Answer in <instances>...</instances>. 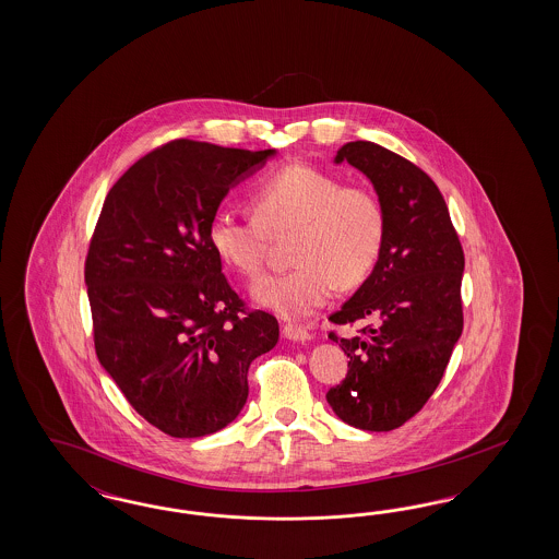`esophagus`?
Listing matches in <instances>:
<instances>
[{"instance_id": "34e87169", "label": "esophagus", "mask_w": 559, "mask_h": 559, "mask_svg": "<svg viewBox=\"0 0 559 559\" xmlns=\"http://www.w3.org/2000/svg\"><path fill=\"white\" fill-rule=\"evenodd\" d=\"M283 336L287 340H293V342H307V340H311V334L301 325H297V323H285L283 325Z\"/></svg>"}]
</instances>
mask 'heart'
<instances>
[{
    "instance_id": "b5f03b06",
    "label": "heart",
    "mask_w": 559,
    "mask_h": 559,
    "mask_svg": "<svg viewBox=\"0 0 559 559\" xmlns=\"http://www.w3.org/2000/svg\"><path fill=\"white\" fill-rule=\"evenodd\" d=\"M254 217L217 213L209 241L221 260L258 276L271 236L295 229L293 271L272 274L252 287L262 309L301 320L328 304L336 287H358L371 274L385 241V211L365 188L305 164H290L264 178L252 194Z\"/></svg>"
}]
</instances>
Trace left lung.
<instances>
[{"label":"left lung","instance_id":"obj_1","mask_svg":"<svg viewBox=\"0 0 559 559\" xmlns=\"http://www.w3.org/2000/svg\"><path fill=\"white\" fill-rule=\"evenodd\" d=\"M342 162L369 178L385 211V241L371 274L330 318H374L377 325L340 338L348 372L325 400L342 423L388 432L428 402L453 355L463 332L465 258L447 203L423 169L369 141L342 145L334 164Z\"/></svg>","mask_w":559,"mask_h":559}]
</instances>
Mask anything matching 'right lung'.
Wrapping results in <instances>:
<instances>
[{"mask_svg": "<svg viewBox=\"0 0 559 559\" xmlns=\"http://www.w3.org/2000/svg\"><path fill=\"white\" fill-rule=\"evenodd\" d=\"M276 157L180 139L110 188L85 260L96 355L136 412L176 439L213 435L248 400V369L278 322L243 313L209 223L231 188Z\"/></svg>", "mask_w": 559, "mask_h": 559, "instance_id": "1", "label": "right lung"}]
</instances>
